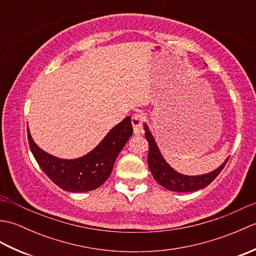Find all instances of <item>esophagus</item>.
Returning <instances> with one entry per match:
<instances>
[{
	"label": "esophagus",
	"instance_id": "obj_1",
	"mask_svg": "<svg viewBox=\"0 0 256 256\" xmlns=\"http://www.w3.org/2000/svg\"><path fill=\"white\" fill-rule=\"evenodd\" d=\"M132 125L135 135H142L144 133L143 130V118L140 114H134L132 116Z\"/></svg>",
	"mask_w": 256,
	"mask_h": 256
}]
</instances>
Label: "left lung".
<instances>
[{"instance_id": "1", "label": "left lung", "mask_w": 256, "mask_h": 256, "mask_svg": "<svg viewBox=\"0 0 256 256\" xmlns=\"http://www.w3.org/2000/svg\"><path fill=\"white\" fill-rule=\"evenodd\" d=\"M144 131L145 138L148 142V162L152 175L154 176L155 180L158 182L160 186L170 190V192H192L196 190L202 189L208 186L209 184L214 180L216 177L219 175L221 170H224L229 157L222 162V165L219 166L216 170H212L208 174L198 176H188L182 175V174L176 172L174 168L168 164L162 157L158 146L156 144V140L150 133L148 125L144 123Z\"/></svg>"}]
</instances>
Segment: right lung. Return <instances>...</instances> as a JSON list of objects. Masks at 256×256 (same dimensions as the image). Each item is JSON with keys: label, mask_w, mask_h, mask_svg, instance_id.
Listing matches in <instances>:
<instances>
[{"label": "right lung", "mask_w": 256, "mask_h": 256, "mask_svg": "<svg viewBox=\"0 0 256 256\" xmlns=\"http://www.w3.org/2000/svg\"><path fill=\"white\" fill-rule=\"evenodd\" d=\"M132 134L131 118L128 116L110 130L89 153L78 158L64 160L42 150L27 128L28 144L37 164L58 187L70 192H86L99 188L111 175L114 162Z\"/></svg>", "instance_id": "right-lung-1"}]
</instances>
